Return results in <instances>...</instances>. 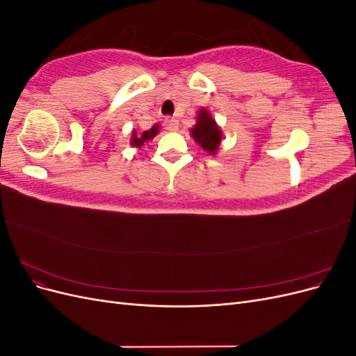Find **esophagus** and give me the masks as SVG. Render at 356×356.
I'll return each mask as SVG.
<instances>
[{
  "label": "esophagus",
  "instance_id": "34e87169",
  "mask_svg": "<svg viewBox=\"0 0 356 356\" xmlns=\"http://www.w3.org/2000/svg\"><path fill=\"white\" fill-rule=\"evenodd\" d=\"M165 124H166V129H168V131H172V132L178 131V120H177V118H174V117H169V118H166Z\"/></svg>",
  "mask_w": 356,
  "mask_h": 356
}]
</instances>
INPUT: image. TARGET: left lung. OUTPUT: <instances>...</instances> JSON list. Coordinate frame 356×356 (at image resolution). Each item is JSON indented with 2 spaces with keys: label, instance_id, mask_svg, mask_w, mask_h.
Masks as SVG:
<instances>
[{
  "label": "left lung",
  "instance_id": "1",
  "mask_svg": "<svg viewBox=\"0 0 356 356\" xmlns=\"http://www.w3.org/2000/svg\"><path fill=\"white\" fill-rule=\"evenodd\" d=\"M190 134L204 152L209 154H217L222 134L217 122H215V118H212L208 110L200 108V111L197 113L196 124L190 129Z\"/></svg>",
  "mask_w": 356,
  "mask_h": 356
}]
</instances>
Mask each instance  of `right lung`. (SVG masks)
Wrapping results in <instances>:
<instances>
[{"mask_svg":"<svg viewBox=\"0 0 356 356\" xmlns=\"http://www.w3.org/2000/svg\"><path fill=\"white\" fill-rule=\"evenodd\" d=\"M160 131V126L159 124H154L149 131H145L143 134H136V131L132 132V139H131V145L136 147V148H141L144 145V143L149 141V139H153Z\"/></svg>","mask_w":356,"mask_h":356,"instance_id":"1","label":"right lung"}]
</instances>
